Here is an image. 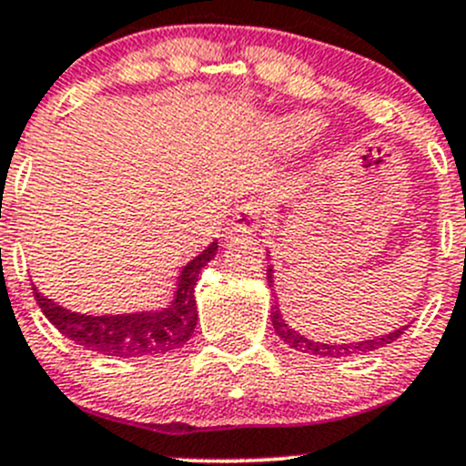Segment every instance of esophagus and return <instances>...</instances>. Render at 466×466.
<instances>
[{"label": "esophagus", "mask_w": 466, "mask_h": 466, "mask_svg": "<svg viewBox=\"0 0 466 466\" xmlns=\"http://www.w3.org/2000/svg\"><path fill=\"white\" fill-rule=\"evenodd\" d=\"M264 208L258 199H248V202L238 204L232 213V229L234 232H255L262 223Z\"/></svg>", "instance_id": "esophagus-1"}]
</instances>
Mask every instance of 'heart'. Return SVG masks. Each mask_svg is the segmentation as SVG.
<instances>
[{"label": "heart", "mask_w": 466, "mask_h": 466, "mask_svg": "<svg viewBox=\"0 0 466 466\" xmlns=\"http://www.w3.org/2000/svg\"><path fill=\"white\" fill-rule=\"evenodd\" d=\"M319 128L321 121L315 115H294L282 121V135L292 145H303V142L312 140Z\"/></svg>", "instance_id": "1"}]
</instances>
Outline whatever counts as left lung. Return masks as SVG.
<instances>
[{
	"mask_svg": "<svg viewBox=\"0 0 466 466\" xmlns=\"http://www.w3.org/2000/svg\"><path fill=\"white\" fill-rule=\"evenodd\" d=\"M267 278H268V285L273 287V268H267ZM271 324L276 329L278 338H282L285 345H289L292 350L303 351V354H315V356H351V354H368V351H375L380 347L390 345L393 340H398L404 331H407V326L398 329V331L389 333V336H381V338H372V340H363V342H350V345H324V342H315V340H308L306 336L297 333L292 326L287 324L282 319L280 310H278V303L273 301L271 306Z\"/></svg>",
	"mask_w": 466,
	"mask_h": 466,
	"instance_id": "obj_1",
	"label": "left lung"
}]
</instances>
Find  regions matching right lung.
<instances>
[{
    "label": "right lung",
    "instance_id": "1",
    "mask_svg": "<svg viewBox=\"0 0 466 466\" xmlns=\"http://www.w3.org/2000/svg\"><path fill=\"white\" fill-rule=\"evenodd\" d=\"M216 250H218V243H211L202 255L186 264L172 306L160 312H133V315L110 317L77 315V312L66 310L50 299L41 297L36 287H34V299L43 315L52 321V326H56V331L71 338L85 350L119 356V359L165 354V351L179 350L193 336L195 324H198L195 285H198L202 267L211 262Z\"/></svg>",
    "mask_w": 466,
    "mask_h": 466
}]
</instances>
